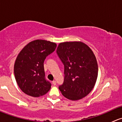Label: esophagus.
I'll return each instance as SVG.
<instances>
[{
  "instance_id": "34e87169",
  "label": "esophagus",
  "mask_w": 122,
  "mask_h": 122,
  "mask_svg": "<svg viewBox=\"0 0 122 122\" xmlns=\"http://www.w3.org/2000/svg\"><path fill=\"white\" fill-rule=\"evenodd\" d=\"M52 84H53V85H54V86H55V85H56V81H55V80H54L53 81H52Z\"/></svg>"
}]
</instances>
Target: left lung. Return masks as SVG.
<instances>
[{"instance_id":"8db88e82","label":"left lung","mask_w":122,"mask_h":122,"mask_svg":"<svg viewBox=\"0 0 122 122\" xmlns=\"http://www.w3.org/2000/svg\"><path fill=\"white\" fill-rule=\"evenodd\" d=\"M56 54L64 66V79L59 89L71 100H78L93 90L98 76L96 58L92 50L81 42L60 43Z\"/></svg>"}]
</instances>
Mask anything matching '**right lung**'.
<instances>
[{
    "label": "right lung",
    "instance_id": "obj_1",
    "mask_svg": "<svg viewBox=\"0 0 122 122\" xmlns=\"http://www.w3.org/2000/svg\"><path fill=\"white\" fill-rule=\"evenodd\" d=\"M56 47L55 43L37 39L27 44L18 54L15 62L14 74L23 93L37 97L48 92L51 84L45 78L44 62Z\"/></svg>",
    "mask_w": 122,
    "mask_h": 122
}]
</instances>
